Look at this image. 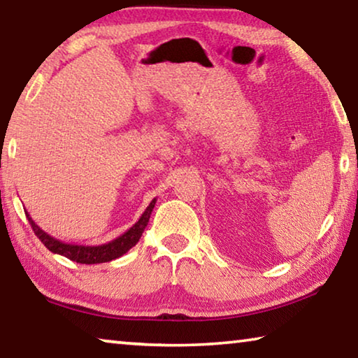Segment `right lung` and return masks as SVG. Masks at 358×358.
<instances>
[{"label":"right lung","mask_w":358,"mask_h":358,"mask_svg":"<svg viewBox=\"0 0 358 358\" xmlns=\"http://www.w3.org/2000/svg\"><path fill=\"white\" fill-rule=\"evenodd\" d=\"M156 199L150 202L147 210L143 211L142 216L138 217V221L132 226L131 229L126 230L124 234H121L112 241L104 245H96V246H88V245H72V243H64V241L58 240L52 235H48L45 230H42L38 224L33 221V217L25 211L29 224L34 230L36 237H38L48 251L59 254V256H64L71 260H74L77 264H102V262H110L113 259H118L123 256V254L128 252L132 246L137 245V241L141 240L142 234L147 224L150 221V215L155 208Z\"/></svg>","instance_id":"right-lung-1"}]
</instances>
